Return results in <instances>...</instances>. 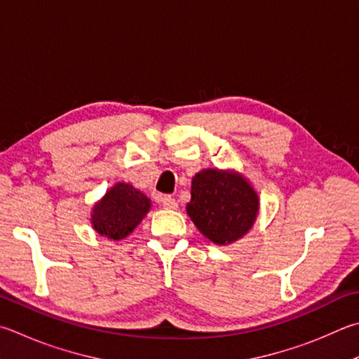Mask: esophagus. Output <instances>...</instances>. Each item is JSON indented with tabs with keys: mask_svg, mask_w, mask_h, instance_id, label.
I'll list each match as a JSON object with an SVG mask.
<instances>
[{
	"mask_svg": "<svg viewBox=\"0 0 359 359\" xmlns=\"http://www.w3.org/2000/svg\"><path fill=\"white\" fill-rule=\"evenodd\" d=\"M160 202H161L163 207L168 208V210H175V208H177V201H175L171 196H166V194H165V196L160 198Z\"/></svg>",
	"mask_w": 359,
	"mask_h": 359,
	"instance_id": "esophagus-1",
	"label": "esophagus"
}]
</instances>
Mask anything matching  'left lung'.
I'll use <instances>...</instances> for the list:
<instances>
[{
	"label": "left lung",
	"mask_w": 359,
	"mask_h": 359,
	"mask_svg": "<svg viewBox=\"0 0 359 359\" xmlns=\"http://www.w3.org/2000/svg\"><path fill=\"white\" fill-rule=\"evenodd\" d=\"M188 217L215 245H229L251 229L259 213V196L243 175L202 169L191 182Z\"/></svg>",
	"instance_id": "left-lung-1"
}]
</instances>
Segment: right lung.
I'll list each match as a JSON object with an SVG mask.
<instances>
[{
  "instance_id": "obj_1",
  "label": "right lung",
  "mask_w": 359,
  "mask_h": 359,
  "mask_svg": "<svg viewBox=\"0 0 359 359\" xmlns=\"http://www.w3.org/2000/svg\"><path fill=\"white\" fill-rule=\"evenodd\" d=\"M151 208V199L133 185L119 182L105 193L93 208L94 229L113 240H122L133 232Z\"/></svg>"
}]
</instances>
